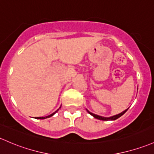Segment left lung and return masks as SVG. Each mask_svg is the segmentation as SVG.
Returning <instances> with one entry per match:
<instances>
[{"label":"left lung","mask_w":154,"mask_h":154,"mask_svg":"<svg viewBox=\"0 0 154 154\" xmlns=\"http://www.w3.org/2000/svg\"><path fill=\"white\" fill-rule=\"evenodd\" d=\"M128 109L125 110L124 111H122V112L119 113V114H116V115H114V116H110V117H105V116H99V115H97V114H93V113L90 112V111H88V109H86V111H88V114H90L91 115V116H93L94 117V118H96V119H100V120H105V121H108V120H115V119H118V118H119V117H120L121 116H122V115H123V114H125V113L126 111H128Z\"/></svg>","instance_id":"obj_1"}]
</instances>
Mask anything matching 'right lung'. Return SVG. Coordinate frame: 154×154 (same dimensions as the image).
I'll list each match as a JSON object with an SVG mask.
<instances>
[{
	"label": "right lung",
	"instance_id": "right-lung-1",
	"mask_svg": "<svg viewBox=\"0 0 154 154\" xmlns=\"http://www.w3.org/2000/svg\"><path fill=\"white\" fill-rule=\"evenodd\" d=\"M58 110H59V109H57V110L56 111H54V112L53 113V114H50V115L46 116H39V117H36V119H46V118H49V117H51V116H52L53 115H54V114H55V113L57 112Z\"/></svg>",
	"mask_w": 154,
	"mask_h": 154
}]
</instances>
